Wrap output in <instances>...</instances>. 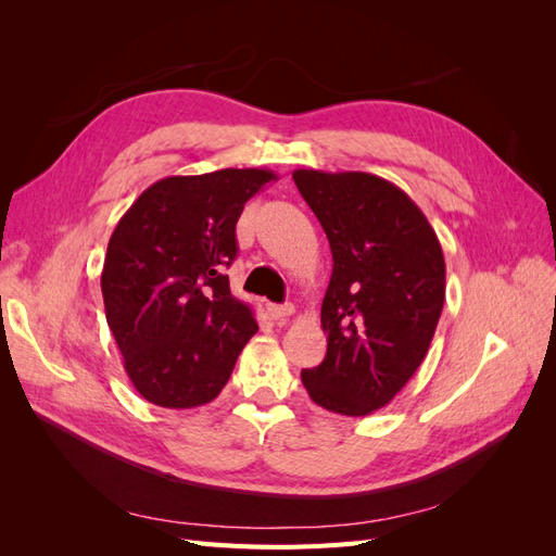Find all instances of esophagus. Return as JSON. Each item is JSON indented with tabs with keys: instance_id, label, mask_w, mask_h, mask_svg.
<instances>
[{
	"instance_id": "1",
	"label": "esophagus",
	"mask_w": 556,
	"mask_h": 556,
	"mask_svg": "<svg viewBox=\"0 0 556 556\" xmlns=\"http://www.w3.org/2000/svg\"><path fill=\"white\" fill-rule=\"evenodd\" d=\"M268 313H271V317L280 323V319H288L290 315H294V306L292 304H271L268 306Z\"/></svg>"
}]
</instances>
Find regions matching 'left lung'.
I'll return each mask as SVG.
<instances>
[{"label": "left lung", "instance_id": "obj_1", "mask_svg": "<svg viewBox=\"0 0 556 556\" xmlns=\"http://www.w3.org/2000/svg\"><path fill=\"white\" fill-rule=\"evenodd\" d=\"M292 178L333 257L319 315L327 355L301 382L317 406L371 415L427 357L445 304L441 241L415 201L380 176L296 169Z\"/></svg>", "mask_w": 556, "mask_h": 556}]
</instances>
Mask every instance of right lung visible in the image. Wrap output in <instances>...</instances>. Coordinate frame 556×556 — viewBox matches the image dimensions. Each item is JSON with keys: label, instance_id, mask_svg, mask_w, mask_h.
<instances>
[{"label": "right lung", "instance_id": "right-lung-1", "mask_svg": "<svg viewBox=\"0 0 556 556\" xmlns=\"http://www.w3.org/2000/svg\"><path fill=\"white\" fill-rule=\"evenodd\" d=\"M278 176L220 169L150 185L115 225L102 271L106 323L137 392L162 408H197L227 384L257 333L231 296L245 201Z\"/></svg>", "mask_w": 556, "mask_h": 556}]
</instances>
